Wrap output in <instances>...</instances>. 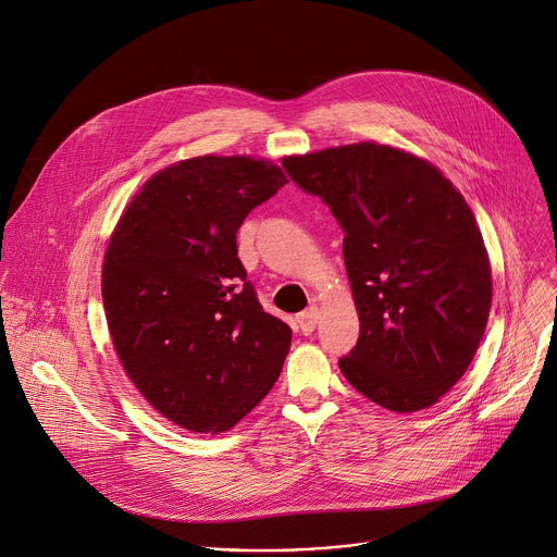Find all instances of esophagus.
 <instances>
[{
    "instance_id": "esophagus-1",
    "label": "esophagus",
    "mask_w": 557,
    "mask_h": 557,
    "mask_svg": "<svg viewBox=\"0 0 557 557\" xmlns=\"http://www.w3.org/2000/svg\"><path fill=\"white\" fill-rule=\"evenodd\" d=\"M318 320H320V309L318 307H309L298 315V326H300L305 336H309V333L315 329Z\"/></svg>"
}]
</instances>
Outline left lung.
Wrapping results in <instances>:
<instances>
[{"label": "left lung", "mask_w": 557, "mask_h": 557, "mask_svg": "<svg viewBox=\"0 0 557 557\" xmlns=\"http://www.w3.org/2000/svg\"><path fill=\"white\" fill-rule=\"evenodd\" d=\"M345 231L360 338L341 371L393 412L430 408L468 371L492 305L474 212L428 160L358 143L285 160Z\"/></svg>", "instance_id": "1"}]
</instances>
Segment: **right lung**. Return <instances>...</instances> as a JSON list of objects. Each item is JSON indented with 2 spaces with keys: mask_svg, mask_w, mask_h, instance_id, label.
Wrapping results in <instances>:
<instances>
[{
  "mask_svg": "<svg viewBox=\"0 0 557 557\" xmlns=\"http://www.w3.org/2000/svg\"><path fill=\"white\" fill-rule=\"evenodd\" d=\"M285 184L268 160H182L147 180L109 239L111 343L145 399L180 428L231 430L281 375L292 329L263 311L237 231Z\"/></svg>",
  "mask_w": 557,
  "mask_h": 557,
  "instance_id": "add662e5",
  "label": "right lung"
}]
</instances>
